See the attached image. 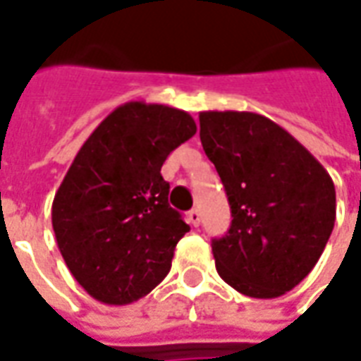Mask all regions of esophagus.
<instances>
[{
	"label": "esophagus",
	"instance_id": "esophagus-1",
	"mask_svg": "<svg viewBox=\"0 0 361 361\" xmlns=\"http://www.w3.org/2000/svg\"><path fill=\"white\" fill-rule=\"evenodd\" d=\"M188 219L193 226H199V222H201V211H199V209H191V211L188 212Z\"/></svg>",
	"mask_w": 361,
	"mask_h": 361
}]
</instances>
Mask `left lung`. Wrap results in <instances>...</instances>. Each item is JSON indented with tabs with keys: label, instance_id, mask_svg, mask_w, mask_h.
<instances>
[{
	"label": "left lung",
	"instance_id": "left-lung-1",
	"mask_svg": "<svg viewBox=\"0 0 361 361\" xmlns=\"http://www.w3.org/2000/svg\"><path fill=\"white\" fill-rule=\"evenodd\" d=\"M201 142L228 195L232 224L212 240L222 280L250 298L298 286L336 219L331 176L286 129L253 111H201Z\"/></svg>",
	"mask_w": 361,
	"mask_h": 361
}]
</instances>
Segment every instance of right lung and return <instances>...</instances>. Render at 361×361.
I'll return each instance as SVG.
<instances>
[{"label": "right lung", "mask_w": 361, "mask_h": 361, "mask_svg": "<svg viewBox=\"0 0 361 361\" xmlns=\"http://www.w3.org/2000/svg\"><path fill=\"white\" fill-rule=\"evenodd\" d=\"M197 133L188 111L127 102L77 152L51 204L56 242L75 280L94 300L127 305L164 280L189 232L168 204L160 168Z\"/></svg>", "instance_id": "right-lung-1"}]
</instances>
